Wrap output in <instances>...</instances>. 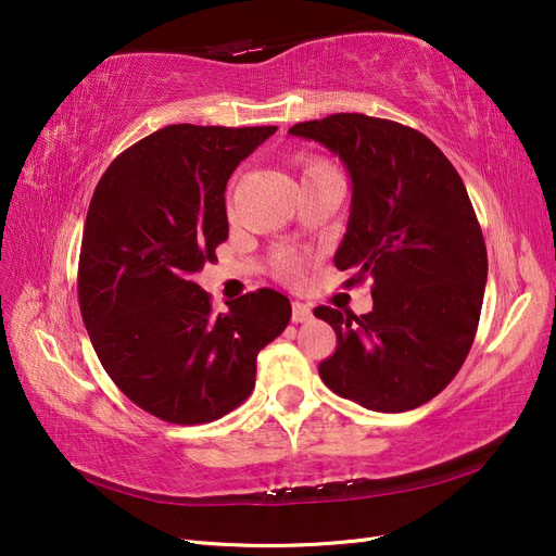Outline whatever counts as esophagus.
Segmentation results:
<instances>
[{"label": "esophagus", "instance_id": "1", "mask_svg": "<svg viewBox=\"0 0 556 556\" xmlns=\"http://www.w3.org/2000/svg\"><path fill=\"white\" fill-rule=\"evenodd\" d=\"M313 317V308L308 304H301V301H294L292 304V323H308Z\"/></svg>", "mask_w": 556, "mask_h": 556}]
</instances>
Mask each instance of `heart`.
I'll list each match as a JSON object with an SVG mask.
<instances>
[{"label":"heart","instance_id":"obj_1","mask_svg":"<svg viewBox=\"0 0 556 556\" xmlns=\"http://www.w3.org/2000/svg\"><path fill=\"white\" fill-rule=\"evenodd\" d=\"M313 169H325V166H311L308 172H313ZM278 271L285 278H294L299 274V260L294 255H280L278 257Z\"/></svg>","mask_w":556,"mask_h":556}]
</instances>
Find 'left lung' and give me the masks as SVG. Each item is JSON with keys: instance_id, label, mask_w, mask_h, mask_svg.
Returning a JSON list of instances; mask_svg holds the SVG:
<instances>
[{"instance_id": "1", "label": "left lung", "mask_w": 556, "mask_h": 556, "mask_svg": "<svg viewBox=\"0 0 556 556\" xmlns=\"http://www.w3.org/2000/svg\"><path fill=\"white\" fill-rule=\"evenodd\" d=\"M292 137L339 155L352 182L333 264L374 278L366 315L315 308L336 331L319 364L333 394L376 413L413 410L443 392L476 339L486 248L468 192L425 134L382 117L333 113Z\"/></svg>"}]
</instances>
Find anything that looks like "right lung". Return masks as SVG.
<instances>
[{
    "label": "right lung",
    "mask_w": 556,
    "mask_h": 556,
    "mask_svg": "<svg viewBox=\"0 0 556 556\" xmlns=\"http://www.w3.org/2000/svg\"><path fill=\"white\" fill-rule=\"evenodd\" d=\"M278 127L169 125L115 157L92 194L78 304L123 394L174 425H204L255 390L257 355L290 323L262 288L213 313L194 274L227 241V180Z\"/></svg>",
    "instance_id": "obj_1"
}]
</instances>
